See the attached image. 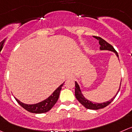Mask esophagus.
<instances>
[{"label": "esophagus", "instance_id": "obj_1", "mask_svg": "<svg viewBox=\"0 0 132 132\" xmlns=\"http://www.w3.org/2000/svg\"><path fill=\"white\" fill-rule=\"evenodd\" d=\"M67 79H75V77H74V75H70L67 77Z\"/></svg>", "mask_w": 132, "mask_h": 132}]
</instances>
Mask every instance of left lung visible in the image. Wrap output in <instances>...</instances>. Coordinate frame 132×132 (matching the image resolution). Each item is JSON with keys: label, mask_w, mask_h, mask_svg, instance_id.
Segmentation results:
<instances>
[{"label": "left lung", "mask_w": 132, "mask_h": 132, "mask_svg": "<svg viewBox=\"0 0 132 132\" xmlns=\"http://www.w3.org/2000/svg\"><path fill=\"white\" fill-rule=\"evenodd\" d=\"M96 39L98 40V43L101 45L100 47V50H109L111 51V52H113L115 53L116 54L117 57H118L119 59V55L117 52H116V50L114 49L113 46H112L111 44H110L109 43H107L106 40H104V39H103L102 38L99 37H94ZM121 84H120V87L119 89L118 92H117V94L115 95V97H113V98L111 99L110 101H108L105 102V103H93V102L89 101V100L86 99L85 97L83 96V95L82 94V92L80 91V87H79V84H77V82H75V95L76 98L79 101V103L82 104V105L84 106L87 109H90V110H98V109H101V108H104V107L107 106L108 105H109L113 101L115 98H116V95L118 93L119 91L120 90V88H121Z\"/></svg>", "instance_id": "8db88e82"}]
</instances>
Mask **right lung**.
<instances>
[{
	"label": "right lung",
	"mask_w": 132,
	"mask_h": 132,
	"mask_svg": "<svg viewBox=\"0 0 132 132\" xmlns=\"http://www.w3.org/2000/svg\"><path fill=\"white\" fill-rule=\"evenodd\" d=\"M64 83H62L59 87L57 88L54 91L53 93L48 97V98L44 100L43 101L40 102L39 103H37L35 104H26L22 103L20 101H19L17 98H15V100L18 103L28 112L31 113H46L48 112L52 108V107L55 104L59 97L60 92L62 89V86H63Z\"/></svg>",
	"instance_id": "add662e5"
}]
</instances>
